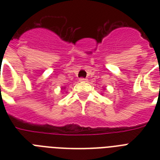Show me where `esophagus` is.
I'll return each instance as SVG.
<instances>
[{"mask_svg":"<svg viewBox=\"0 0 160 160\" xmlns=\"http://www.w3.org/2000/svg\"><path fill=\"white\" fill-rule=\"evenodd\" d=\"M80 82H85V81H87V79H85V78H80Z\"/></svg>","mask_w":160,"mask_h":160,"instance_id":"1","label":"esophagus"}]
</instances>
